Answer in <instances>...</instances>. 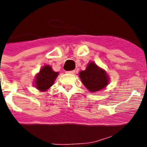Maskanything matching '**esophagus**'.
I'll return each mask as SVG.
<instances>
[{"mask_svg":"<svg viewBox=\"0 0 147 147\" xmlns=\"http://www.w3.org/2000/svg\"><path fill=\"white\" fill-rule=\"evenodd\" d=\"M67 74H70V75H74L75 73V70H72V71H68L67 72Z\"/></svg>","mask_w":147,"mask_h":147,"instance_id":"esophagus-1","label":"esophagus"}]
</instances>
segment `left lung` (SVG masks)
<instances>
[{"label": "left lung", "instance_id": "obj_1", "mask_svg": "<svg viewBox=\"0 0 147 147\" xmlns=\"http://www.w3.org/2000/svg\"><path fill=\"white\" fill-rule=\"evenodd\" d=\"M79 77L85 87L92 93L105 89L109 83V78L106 71L94 61L88 64L86 69L79 72Z\"/></svg>", "mask_w": 147, "mask_h": 147}]
</instances>
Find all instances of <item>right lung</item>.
Wrapping results in <instances>:
<instances>
[{"label": "right lung", "instance_id": "obj_1", "mask_svg": "<svg viewBox=\"0 0 147 147\" xmlns=\"http://www.w3.org/2000/svg\"><path fill=\"white\" fill-rule=\"evenodd\" d=\"M58 75V72H54L50 65L46 64L35 75L34 86L41 92H45L53 86Z\"/></svg>", "mask_w": 147, "mask_h": 147}]
</instances>
